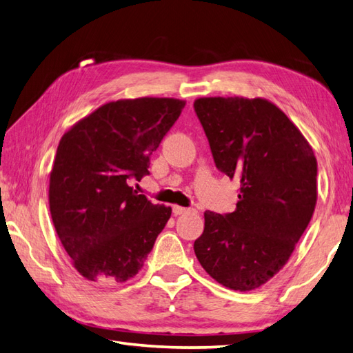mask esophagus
<instances>
[{
	"label": "esophagus",
	"mask_w": 353,
	"mask_h": 353,
	"mask_svg": "<svg viewBox=\"0 0 353 353\" xmlns=\"http://www.w3.org/2000/svg\"><path fill=\"white\" fill-rule=\"evenodd\" d=\"M190 211H191L190 208H183V206H177V205L172 206V214H174V215H182V214H186Z\"/></svg>",
	"instance_id": "obj_1"
}]
</instances>
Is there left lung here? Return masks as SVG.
I'll return each mask as SVG.
<instances>
[{"instance_id":"obj_1","label":"left lung","mask_w":353,"mask_h":353,"mask_svg":"<svg viewBox=\"0 0 353 353\" xmlns=\"http://www.w3.org/2000/svg\"><path fill=\"white\" fill-rule=\"evenodd\" d=\"M194 109L216 168L241 183L234 212H205L194 252L223 287L252 291L281 272L308 228L317 159L297 125L261 97H200Z\"/></svg>"}]
</instances>
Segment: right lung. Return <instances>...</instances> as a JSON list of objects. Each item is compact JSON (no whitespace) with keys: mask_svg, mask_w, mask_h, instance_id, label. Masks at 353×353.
Wrapping results in <instances>:
<instances>
[{"mask_svg":"<svg viewBox=\"0 0 353 353\" xmlns=\"http://www.w3.org/2000/svg\"><path fill=\"white\" fill-rule=\"evenodd\" d=\"M186 101L124 99L79 119L59 142L50 172L51 220L74 268L103 285L137 276L171 208L154 205L130 186L148 174Z\"/></svg>","mask_w":353,"mask_h":353,"instance_id":"obj_1","label":"right lung"}]
</instances>
